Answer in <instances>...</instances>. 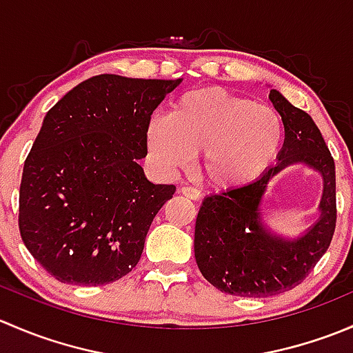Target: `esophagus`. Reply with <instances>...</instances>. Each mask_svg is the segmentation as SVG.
<instances>
[{"label": "esophagus", "instance_id": "obj_1", "mask_svg": "<svg viewBox=\"0 0 353 353\" xmlns=\"http://www.w3.org/2000/svg\"><path fill=\"white\" fill-rule=\"evenodd\" d=\"M181 193H183L184 196L190 198V199H199V198H201V191L196 190V188H193V186L181 188Z\"/></svg>", "mask_w": 353, "mask_h": 353}]
</instances>
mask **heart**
Returning <instances> with one entry per match:
<instances>
[{
    "mask_svg": "<svg viewBox=\"0 0 353 353\" xmlns=\"http://www.w3.org/2000/svg\"><path fill=\"white\" fill-rule=\"evenodd\" d=\"M283 134L282 117L270 105L222 88H199L181 95L170 117H152L147 148L163 172L184 169L193 152H201L205 179L220 190H237L270 169Z\"/></svg>",
    "mask_w": 353,
    "mask_h": 353,
    "instance_id": "b5f03b06",
    "label": "heart"
}]
</instances>
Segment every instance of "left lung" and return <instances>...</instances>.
Listing matches in <instances>:
<instances>
[{"mask_svg":"<svg viewBox=\"0 0 353 353\" xmlns=\"http://www.w3.org/2000/svg\"><path fill=\"white\" fill-rule=\"evenodd\" d=\"M270 101L285 128L279 162L248 186L206 196L194 227V258L201 275L219 290L241 297H270L297 287L330 248L336 225L334 160L321 131L279 90H270ZM294 163L322 174V215L301 238L285 240L262 223L261 201L269 181Z\"/></svg>","mask_w":353,"mask_h":353,"instance_id":"8db88e82","label":"left lung"}]
</instances>
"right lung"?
I'll return each instance as SVG.
<instances>
[{"label": "right lung", "instance_id": "obj_1", "mask_svg": "<svg viewBox=\"0 0 353 353\" xmlns=\"http://www.w3.org/2000/svg\"><path fill=\"white\" fill-rule=\"evenodd\" d=\"M179 80L97 74L46 114L23 165L19 227L42 268L63 283L105 285L138 265L174 184L138 162L147 126Z\"/></svg>", "mask_w": 353, "mask_h": 353}]
</instances>
